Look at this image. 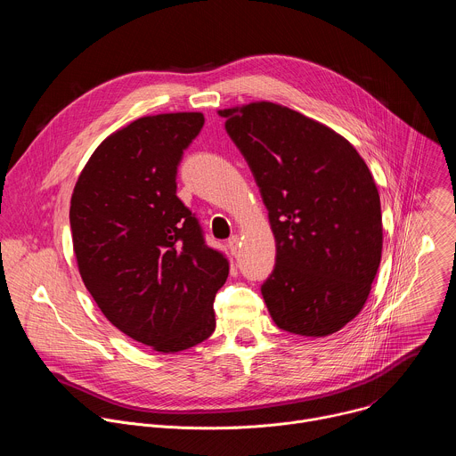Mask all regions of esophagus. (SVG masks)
<instances>
[{"instance_id":"1","label":"esophagus","mask_w":456,"mask_h":456,"mask_svg":"<svg viewBox=\"0 0 456 456\" xmlns=\"http://www.w3.org/2000/svg\"><path fill=\"white\" fill-rule=\"evenodd\" d=\"M227 247H229V250H231V254H236L238 248H240V236L232 234V236L227 240Z\"/></svg>"}]
</instances>
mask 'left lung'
<instances>
[{
  "instance_id": "1",
  "label": "left lung",
  "mask_w": 456,
  "mask_h": 456,
  "mask_svg": "<svg viewBox=\"0 0 456 456\" xmlns=\"http://www.w3.org/2000/svg\"><path fill=\"white\" fill-rule=\"evenodd\" d=\"M269 211L276 265L262 285L285 332L322 338L368 299L382 252L380 199L357 150L294 110L252 102L220 111Z\"/></svg>"
}]
</instances>
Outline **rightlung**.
I'll use <instances>...</instances> for the list:
<instances>
[{"instance_id": "obj_1", "label": "right lung", "mask_w": 456, "mask_h": 456, "mask_svg": "<svg viewBox=\"0 0 456 456\" xmlns=\"http://www.w3.org/2000/svg\"><path fill=\"white\" fill-rule=\"evenodd\" d=\"M202 127V113H164L118 129L90 157L70 202L88 292L113 327L164 354L215 332V296L229 276L176 197L178 166Z\"/></svg>"}]
</instances>
